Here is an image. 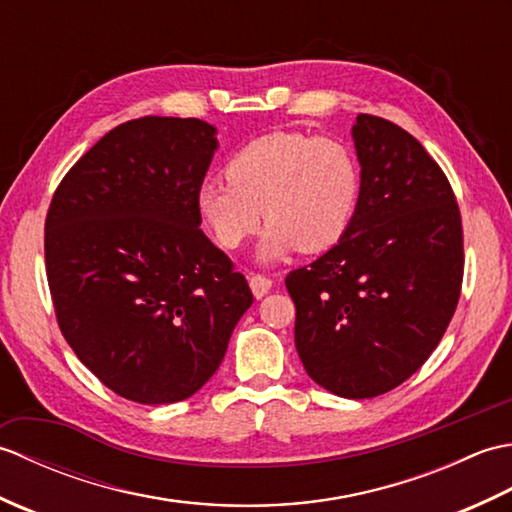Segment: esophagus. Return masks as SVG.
<instances>
[{
	"label": "esophagus",
	"mask_w": 512,
	"mask_h": 512,
	"mask_svg": "<svg viewBox=\"0 0 512 512\" xmlns=\"http://www.w3.org/2000/svg\"><path fill=\"white\" fill-rule=\"evenodd\" d=\"M273 288V279L266 275H253L250 277V290H253L255 299H262L268 295V290Z\"/></svg>",
	"instance_id": "esophagus-1"
}]
</instances>
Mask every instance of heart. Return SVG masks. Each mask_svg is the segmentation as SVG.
Wrapping results in <instances>:
<instances>
[{
    "label": "heart",
    "mask_w": 512,
    "mask_h": 512,
    "mask_svg": "<svg viewBox=\"0 0 512 512\" xmlns=\"http://www.w3.org/2000/svg\"><path fill=\"white\" fill-rule=\"evenodd\" d=\"M224 180L195 191V213L224 250H235L270 222L257 257L275 262L288 250L321 253L352 226L361 202V165L336 136L270 132L228 158Z\"/></svg>",
    "instance_id": "obj_1"
}]
</instances>
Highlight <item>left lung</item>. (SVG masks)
Segmentation results:
<instances>
[{
    "label": "left lung",
    "instance_id": "left-lung-1",
    "mask_svg": "<svg viewBox=\"0 0 512 512\" xmlns=\"http://www.w3.org/2000/svg\"><path fill=\"white\" fill-rule=\"evenodd\" d=\"M361 202L328 253L292 270L295 345L314 383L374 398L416 374L458 308L464 244L451 184L391 121L358 114Z\"/></svg>",
    "mask_w": 512,
    "mask_h": 512
}]
</instances>
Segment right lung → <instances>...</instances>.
<instances>
[{
  "label": "right lung",
  "mask_w": 512,
  "mask_h": 512,
  "mask_svg": "<svg viewBox=\"0 0 512 512\" xmlns=\"http://www.w3.org/2000/svg\"><path fill=\"white\" fill-rule=\"evenodd\" d=\"M217 149L200 118L143 116L105 134L65 173L46 217V275L59 328L118 396H193L253 303L195 213Z\"/></svg>",
  "instance_id": "1"
}]
</instances>
